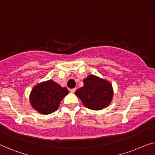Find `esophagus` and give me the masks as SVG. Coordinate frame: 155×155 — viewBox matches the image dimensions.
Here are the masks:
<instances>
[{"instance_id":"1","label":"esophagus","mask_w":155,"mask_h":155,"mask_svg":"<svg viewBox=\"0 0 155 155\" xmlns=\"http://www.w3.org/2000/svg\"><path fill=\"white\" fill-rule=\"evenodd\" d=\"M75 91H76V88H74V89H71L70 90L71 93H72V94H74Z\"/></svg>"}]
</instances>
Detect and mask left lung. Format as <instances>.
<instances>
[{"mask_svg": "<svg viewBox=\"0 0 155 155\" xmlns=\"http://www.w3.org/2000/svg\"><path fill=\"white\" fill-rule=\"evenodd\" d=\"M84 86L76 90L75 94L86 107L92 110H101L112 101L114 90L109 81L96 75H89L83 80Z\"/></svg>", "mask_w": 155, "mask_h": 155, "instance_id": "8db88e82", "label": "left lung"}]
</instances>
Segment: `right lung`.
<instances>
[{"instance_id":"add662e5","label":"right lung","mask_w":155,"mask_h":155,"mask_svg":"<svg viewBox=\"0 0 155 155\" xmlns=\"http://www.w3.org/2000/svg\"><path fill=\"white\" fill-rule=\"evenodd\" d=\"M68 90L53 80H49L35 85L30 94V102L33 109L41 114L47 115L58 110Z\"/></svg>"}]
</instances>
